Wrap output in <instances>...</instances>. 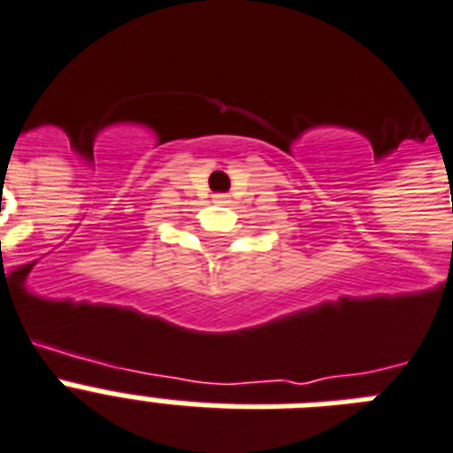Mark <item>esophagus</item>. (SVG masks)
Here are the masks:
<instances>
[{
    "mask_svg": "<svg viewBox=\"0 0 453 453\" xmlns=\"http://www.w3.org/2000/svg\"><path fill=\"white\" fill-rule=\"evenodd\" d=\"M214 202H219V204H226V202H230V200H227V195H214Z\"/></svg>",
    "mask_w": 453,
    "mask_h": 453,
    "instance_id": "esophagus-1",
    "label": "esophagus"
}]
</instances>
